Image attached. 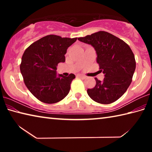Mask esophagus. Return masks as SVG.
Returning <instances> with one entry per match:
<instances>
[{
    "mask_svg": "<svg viewBox=\"0 0 152 152\" xmlns=\"http://www.w3.org/2000/svg\"><path fill=\"white\" fill-rule=\"evenodd\" d=\"M77 77H78V78H80L82 79H85L86 78V76H84V75H82V74H78V75H77Z\"/></svg>",
    "mask_w": 152,
    "mask_h": 152,
    "instance_id": "esophagus-1",
    "label": "esophagus"
}]
</instances>
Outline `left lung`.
Wrapping results in <instances>:
<instances>
[{"label":"left lung","mask_w":152,"mask_h":152,"mask_svg":"<svg viewBox=\"0 0 152 152\" xmlns=\"http://www.w3.org/2000/svg\"><path fill=\"white\" fill-rule=\"evenodd\" d=\"M78 39L94 48L100 71L104 74L103 81L95 78L96 85L87 90L88 96L101 104L116 101L132 83L136 66L132 50L125 42L106 31H99Z\"/></svg>","instance_id":"obj_1"}]
</instances>
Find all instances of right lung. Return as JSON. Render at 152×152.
<instances>
[{"label":"right lung","mask_w":152,"mask_h":152,"mask_svg":"<svg viewBox=\"0 0 152 152\" xmlns=\"http://www.w3.org/2000/svg\"><path fill=\"white\" fill-rule=\"evenodd\" d=\"M77 38L45 36L32 43L22 56L20 66L27 88L35 97L45 103H56L64 99L70 90L75 75H57L58 64L64 62L68 47Z\"/></svg>","instance_id":"obj_1"}]
</instances>
